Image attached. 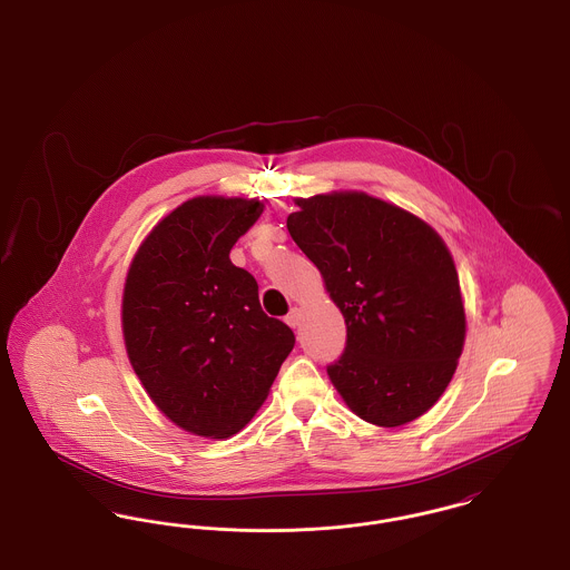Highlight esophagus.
Instances as JSON below:
<instances>
[{
  "label": "esophagus",
  "instance_id": "obj_1",
  "mask_svg": "<svg viewBox=\"0 0 570 570\" xmlns=\"http://www.w3.org/2000/svg\"><path fill=\"white\" fill-rule=\"evenodd\" d=\"M301 316H303V314H301V309H298V307H293V309L288 312V316H286V323L293 326V328H297V326L301 325Z\"/></svg>",
  "mask_w": 570,
  "mask_h": 570
}]
</instances>
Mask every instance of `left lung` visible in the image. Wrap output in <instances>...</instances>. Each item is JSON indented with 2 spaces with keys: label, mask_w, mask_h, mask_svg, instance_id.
Instances as JSON below:
<instances>
[{
  "label": "left lung",
  "mask_w": 570,
  "mask_h": 570,
  "mask_svg": "<svg viewBox=\"0 0 570 570\" xmlns=\"http://www.w3.org/2000/svg\"><path fill=\"white\" fill-rule=\"evenodd\" d=\"M297 207L288 233L346 321V348L326 374L363 421L406 425L458 370L465 314L453 256L430 224L365 191Z\"/></svg>",
  "instance_id": "8db88e82"
}]
</instances>
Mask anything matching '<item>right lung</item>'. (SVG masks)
Listing matches in <instances>:
<instances>
[{
  "instance_id": "add662e5",
  "label": "right lung",
  "mask_w": 570,
  "mask_h": 570,
  "mask_svg": "<svg viewBox=\"0 0 570 570\" xmlns=\"http://www.w3.org/2000/svg\"><path fill=\"white\" fill-rule=\"evenodd\" d=\"M261 200L196 196L154 226L128 269L126 351L151 402L190 434L228 438L269 395L295 333L228 258Z\"/></svg>"
}]
</instances>
